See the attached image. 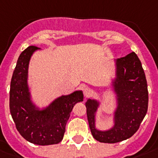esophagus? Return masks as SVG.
Wrapping results in <instances>:
<instances>
[{"instance_id": "1", "label": "esophagus", "mask_w": 158, "mask_h": 158, "mask_svg": "<svg viewBox=\"0 0 158 158\" xmlns=\"http://www.w3.org/2000/svg\"><path fill=\"white\" fill-rule=\"evenodd\" d=\"M83 93H84V94L85 96H88L89 94H90V93H91V89H90L89 87H84L83 89Z\"/></svg>"}]
</instances>
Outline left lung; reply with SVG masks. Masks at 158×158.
Listing matches in <instances>:
<instances>
[{"instance_id":"8db88e82","label":"left lung","mask_w":158,"mask_h":158,"mask_svg":"<svg viewBox=\"0 0 158 158\" xmlns=\"http://www.w3.org/2000/svg\"><path fill=\"white\" fill-rule=\"evenodd\" d=\"M117 79L114 89L118 94V106L112 129L102 132L94 127V113L98 103L89 99L86 103L87 117L93 137L98 142L116 143L131 138L138 130L148 112V91L141 61L134 52L118 59Z\"/></svg>"}]
</instances>
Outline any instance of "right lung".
Listing matches in <instances>:
<instances>
[{
  "mask_svg": "<svg viewBox=\"0 0 158 158\" xmlns=\"http://www.w3.org/2000/svg\"><path fill=\"white\" fill-rule=\"evenodd\" d=\"M37 49L29 46L18 58L10 82V111L20 135L30 143L44 146L61 142L73 107L83 101L84 95L75 91L55 99L42 111L35 109L30 98L27 73L30 59Z\"/></svg>",
  "mask_w": 158,
  "mask_h": 158,
  "instance_id": "obj_1",
  "label": "right lung"
}]
</instances>
